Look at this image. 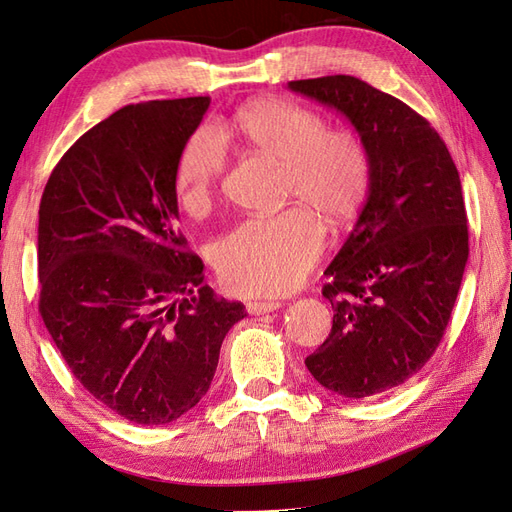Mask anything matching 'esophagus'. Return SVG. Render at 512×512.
<instances>
[{
  "label": "esophagus",
  "instance_id": "1",
  "mask_svg": "<svg viewBox=\"0 0 512 512\" xmlns=\"http://www.w3.org/2000/svg\"><path fill=\"white\" fill-rule=\"evenodd\" d=\"M280 307H282L280 301H250L247 303V312L252 316H262V314H271Z\"/></svg>",
  "mask_w": 512,
  "mask_h": 512
}]
</instances>
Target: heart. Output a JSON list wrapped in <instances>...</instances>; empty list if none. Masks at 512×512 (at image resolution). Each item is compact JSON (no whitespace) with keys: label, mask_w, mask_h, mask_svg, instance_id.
I'll use <instances>...</instances> for the list:
<instances>
[{"label":"heart","mask_w":512,"mask_h":512,"mask_svg":"<svg viewBox=\"0 0 512 512\" xmlns=\"http://www.w3.org/2000/svg\"><path fill=\"white\" fill-rule=\"evenodd\" d=\"M228 130L260 156L282 162L284 196L301 198L329 224H344L361 209L371 164L356 134L324 128L318 113L277 98L243 104ZM224 164V143L213 128H200L188 138L177 162L175 190L192 218L211 211ZM322 243L318 215L290 205L230 228L213 245V265L232 292L282 294L303 280Z\"/></svg>","instance_id":"heart-1"}]
</instances>
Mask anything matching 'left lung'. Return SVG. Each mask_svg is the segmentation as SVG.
<instances>
[{"label": "left lung", "mask_w": 512, "mask_h": 512, "mask_svg": "<svg viewBox=\"0 0 512 512\" xmlns=\"http://www.w3.org/2000/svg\"><path fill=\"white\" fill-rule=\"evenodd\" d=\"M288 87L342 113L369 156L363 211L324 271L333 329L305 365L331 393L371 397L418 374L451 320L470 252L459 173L425 117L365 81Z\"/></svg>", "instance_id": "8db88e82"}]
</instances>
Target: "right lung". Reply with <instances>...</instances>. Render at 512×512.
Returning a JSON list of instances; mask_svg holds the SVG:
<instances>
[{"mask_svg":"<svg viewBox=\"0 0 512 512\" xmlns=\"http://www.w3.org/2000/svg\"><path fill=\"white\" fill-rule=\"evenodd\" d=\"M211 98L119 108L46 181L40 314L85 391L138 425H164L209 391L245 305L215 297L179 232L175 170Z\"/></svg>","mask_w":512,"mask_h":512,"instance_id":"obj_1","label":"right lung"}]
</instances>
